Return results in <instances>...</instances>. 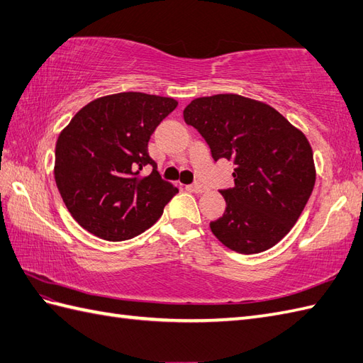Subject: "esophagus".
I'll list each match as a JSON object with an SVG mask.
<instances>
[{
  "label": "esophagus",
  "instance_id": "34e87169",
  "mask_svg": "<svg viewBox=\"0 0 363 363\" xmlns=\"http://www.w3.org/2000/svg\"><path fill=\"white\" fill-rule=\"evenodd\" d=\"M188 188V191H191V192H196V194H203V192H206V188L205 186H201V184H191V186H186Z\"/></svg>",
  "mask_w": 363,
  "mask_h": 363
}]
</instances>
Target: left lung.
<instances>
[{"label": "left lung", "instance_id": "left-lung-1", "mask_svg": "<svg viewBox=\"0 0 363 363\" xmlns=\"http://www.w3.org/2000/svg\"><path fill=\"white\" fill-rule=\"evenodd\" d=\"M214 160H233L234 188L220 191L226 209L211 231L226 248L257 254L277 245L311 196L315 183L306 135L272 106L237 94L192 100L183 111Z\"/></svg>", "mask_w": 363, "mask_h": 363}]
</instances>
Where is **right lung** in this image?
Wrapping results in <instances>:
<instances>
[{"instance_id":"obj_1","label":"right lung","mask_w":363,"mask_h":363,"mask_svg":"<svg viewBox=\"0 0 363 363\" xmlns=\"http://www.w3.org/2000/svg\"><path fill=\"white\" fill-rule=\"evenodd\" d=\"M179 101L143 92L104 95L60 132L54 175L67 211L86 231L121 242L151 228L179 189L162 180L147 143ZM147 164L155 169L140 172Z\"/></svg>"}]
</instances>
